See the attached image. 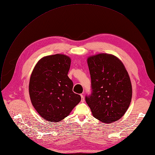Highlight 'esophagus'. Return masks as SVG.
<instances>
[{
	"mask_svg": "<svg viewBox=\"0 0 155 155\" xmlns=\"http://www.w3.org/2000/svg\"><path fill=\"white\" fill-rule=\"evenodd\" d=\"M81 96V102H84V96H83V94H81L80 95Z\"/></svg>",
	"mask_w": 155,
	"mask_h": 155,
	"instance_id": "esophagus-1",
	"label": "esophagus"
}]
</instances>
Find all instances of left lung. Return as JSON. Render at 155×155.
Wrapping results in <instances>:
<instances>
[{
    "instance_id": "obj_1",
    "label": "left lung",
    "mask_w": 155,
    "mask_h": 155,
    "mask_svg": "<svg viewBox=\"0 0 155 155\" xmlns=\"http://www.w3.org/2000/svg\"><path fill=\"white\" fill-rule=\"evenodd\" d=\"M92 93L85 100L94 118L104 123L120 119L130 105L132 90L129 74L117 56L107 53L87 59Z\"/></svg>"
}]
</instances>
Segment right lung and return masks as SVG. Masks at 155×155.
Wrapping results in <instances>:
<instances>
[{
    "instance_id": "right-lung-1",
    "label": "right lung",
    "mask_w": 155,
    "mask_h": 155,
    "mask_svg": "<svg viewBox=\"0 0 155 155\" xmlns=\"http://www.w3.org/2000/svg\"><path fill=\"white\" fill-rule=\"evenodd\" d=\"M71 59L62 54L47 56L36 64L31 74L29 93L31 103L41 118L59 122L67 117L80 102L72 91L68 76Z\"/></svg>"
}]
</instances>
